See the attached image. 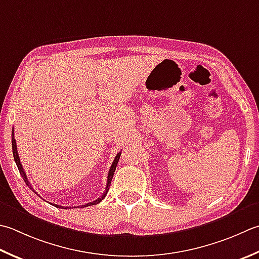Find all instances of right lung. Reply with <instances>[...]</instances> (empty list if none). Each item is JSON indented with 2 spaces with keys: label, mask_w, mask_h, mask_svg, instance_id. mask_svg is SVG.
<instances>
[{
  "label": "right lung",
  "mask_w": 259,
  "mask_h": 259,
  "mask_svg": "<svg viewBox=\"0 0 259 259\" xmlns=\"http://www.w3.org/2000/svg\"><path fill=\"white\" fill-rule=\"evenodd\" d=\"M12 151H13V157H14L15 164H17L18 169H19V171H20V174H21L22 179L24 180L25 184H27V185L29 186V189H31L35 194H38L37 192H35V191L32 189L31 184H30V182L28 181L27 175H25L24 169H23V167H22V165H21V161H20L19 154H18V149H17V143H15V139H14V133H13V130H12ZM120 155H121V151H120V153H119L118 155L115 156L113 163H112V165H111V167H110L109 175H108V181H106V187H105V191H104V193L102 194V196H100L98 200H95V201H93V202H90V203H86V204H84V205H79V207H84V206H90V205L98 204V203H100V202L104 199L105 195L108 194V191H109L110 185H111V181H112V179H113V175H114V171H115V168H116V165H118ZM53 205H54V206H57V207H60V209H67V207H68V206H60V205H57V204H53ZM74 207H76V206H74ZM77 207H78V206H77Z\"/></svg>",
  "instance_id": "add662e5"
}]
</instances>
